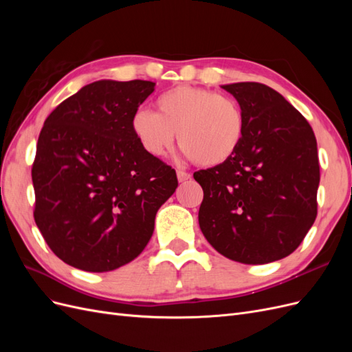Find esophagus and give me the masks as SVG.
<instances>
[{
  "label": "esophagus",
  "instance_id": "34e87169",
  "mask_svg": "<svg viewBox=\"0 0 352 352\" xmlns=\"http://www.w3.org/2000/svg\"><path fill=\"white\" fill-rule=\"evenodd\" d=\"M177 180L179 182H186V180L190 179V173L188 172H184V170H177Z\"/></svg>",
  "mask_w": 352,
  "mask_h": 352
}]
</instances>
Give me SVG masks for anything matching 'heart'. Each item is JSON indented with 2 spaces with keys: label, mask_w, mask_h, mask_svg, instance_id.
<instances>
[{
  "label": "heart",
  "mask_w": 352,
  "mask_h": 352,
  "mask_svg": "<svg viewBox=\"0 0 352 352\" xmlns=\"http://www.w3.org/2000/svg\"><path fill=\"white\" fill-rule=\"evenodd\" d=\"M155 109L138 110L132 117V131L148 154L164 155L176 132L184 155L199 166H220L239 150L245 117L228 95L182 85L160 95Z\"/></svg>",
  "instance_id": "heart-1"
}]
</instances>
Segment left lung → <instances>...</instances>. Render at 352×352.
Listing matches in <instances>:
<instances>
[{
    "label": "left lung",
    "mask_w": 352,
    "mask_h": 352,
    "mask_svg": "<svg viewBox=\"0 0 352 352\" xmlns=\"http://www.w3.org/2000/svg\"><path fill=\"white\" fill-rule=\"evenodd\" d=\"M245 117L229 162L194 173L204 190L198 221L221 255L265 264L292 254L317 216L320 182L316 136L279 92L257 82L225 85Z\"/></svg>",
    "instance_id": "8db88e82"
}]
</instances>
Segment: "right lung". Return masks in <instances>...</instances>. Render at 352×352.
Wrapping results in <instances>:
<instances>
[{
  "instance_id": "1",
  "label": "right lung",
  "mask_w": 352,
  "mask_h": 352,
  "mask_svg": "<svg viewBox=\"0 0 352 352\" xmlns=\"http://www.w3.org/2000/svg\"><path fill=\"white\" fill-rule=\"evenodd\" d=\"M150 80H98L51 111L32 164L34 219L72 267L102 273L140 255L158 208L177 188L175 168L148 154L132 131Z\"/></svg>"
}]
</instances>
